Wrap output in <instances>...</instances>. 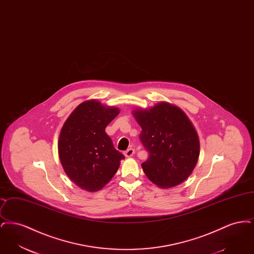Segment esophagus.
I'll list each match as a JSON object with an SVG mask.
<instances>
[{
    "mask_svg": "<svg viewBox=\"0 0 254 254\" xmlns=\"http://www.w3.org/2000/svg\"><path fill=\"white\" fill-rule=\"evenodd\" d=\"M134 153H135V150H134L133 148H128L127 150H126V151L124 152L125 156L127 158L131 157V156H133V155H134Z\"/></svg>",
    "mask_w": 254,
    "mask_h": 254,
    "instance_id": "1",
    "label": "esophagus"
}]
</instances>
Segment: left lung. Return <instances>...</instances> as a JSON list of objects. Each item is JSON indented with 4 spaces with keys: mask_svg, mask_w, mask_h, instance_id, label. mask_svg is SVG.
<instances>
[{
    "mask_svg": "<svg viewBox=\"0 0 254 254\" xmlns=\"http://www.w3.org/2000/svg\"><path fill=\"white\" fill-rule=\"evenodd\" d=\"M132 114L142 127L140 140L149 153L142 164L146 177L161 189L187 180L200 154L198 134L187 114L167 102L134 109Z\"/></svg>",
    "mask_w": 254,
    "mask_h": 254,
    "instance_id": "1",
    "label": "left lung"
}]
</instances>
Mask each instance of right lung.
Returning a JSON list of instances; mask_svg holds the SVG:
<instances>
[{"label":"right lung","mask_w":254,"mask_h":254,"mask_svg":"<svg viewBox=\"0 0 254 254\" xmlns=\"http://www.w3.org/2000/svg\"><path fill=\"white\" fill-rule=\"evenodd\" d=\"M119 113L118 108L87 100L73 110L61 129L58 153L62 167L82 190H102L125 159L105 130Z\"/></svg>","instance_id":"right-lung-1"}]
</instances>
